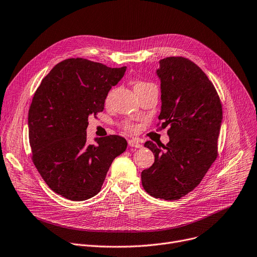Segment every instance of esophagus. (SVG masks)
<instances>
[{
	"instance_id": "1",
	"label": "esophagus",
	"mask_w": 257,
	"mask_h": 257,
	"mask_svg": "<svg viewBox=\"0 0 257 257\" xmlns=\"http://www.w3.org/2000/svg\"><path fill=\"white\" fill-rule=\"evenodd\" d=\"M128 144L130 147H134V148H142L143 147L142 144L137 140H129Z\"/></svg>"
}]
</instances>
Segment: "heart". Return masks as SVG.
I'll use <instances>...</instances> for the list:
<instances>
[{"label":"heart","mask_w":257,"mask_h":257,"mask_svg":"<svg viewBox=\"0 0 257 257\" xmlns=\"http://www.w3.org/2000/svg\"><path fill=\"white\" fill-rule=\"evenodd\" d=\"M152 85H154V84L149 83V82H145V81H140V80H138V81H134V82H133V88H134V91L143 90V89H146V88L150 87V86H152ZM110 96H111V92H110L109 94H108L107 101L110 99ZM127 128H128L129 130H132V131H136V130H137V127H136V126H133V125H127Z\"/></svg>","instance_id":"obj_1"}]
</instances>
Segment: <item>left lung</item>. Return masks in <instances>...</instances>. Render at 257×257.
Segmentation results:
<instances>
[{"label": "left lung", "instance_id": "1", "mask_svg": "<svg viewBox=\"0 0 257 257\" xmlns=\"http://www.w3.org/2000/svg\"><path fill=\"white\" fill-rule=\"evenodd\" d=\"M155 73L160 80L158 119L170 125V142L145 143L155 160L142 172V183L154 198L177 200L194 190L217 158L222 104L205 73L191 60L161 59Z\"/></svg>", "mask_w": 257, "mask_h": 257}]
</instances>
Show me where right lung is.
Segmentation results:
<instances>
[{"instance_id":"1","label":"right lung","mask_w":257,"mask_h":257,"mask_svg":"<svg viewBox=\"0 0 257 257\" xmlns=\"http://www.w3.org/2000/svg\"><path fill=\"white\" fill-rule=\"evenodd\" d=\"M126 69L66 59L35 91L28 115L32 157L53 192L72 201L96 196L113 159L126 150L127 141L118 136L96 138L97 145L86 143L88 117L103 111L108 92Z\"/></svg>"}]
</instances>
